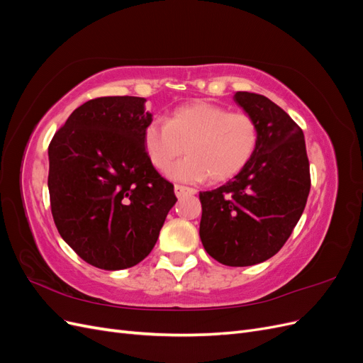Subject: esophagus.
Segmentation results:
<instances>
[{
  "label": "esophagus",
  "instance_id": "1",
  "mask_svg": "<svg viewBox=\"0 0 363 363\" xmlns=\"http://www.w3.org/2000/svg\"><path fill=\"white\" fill-rule=\"evenodd\" d=\"M174 191H175V195H177L179 199H182V196H184V195H194V194H196V189L188 188V186H183V184H175L174 186Z\"/></svg>",
  "mask_w": 363,
  "mask_h": 363
}]
</instances>
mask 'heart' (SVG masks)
I'll return each instance as SVG.
<instances>
[{
  "instance_id": "1",
  "label": "heart",
  "mask_w": 363,
  "mask_h": 363,
  "mask_svg": "<svg viewBox=\"0 0 363 363\" xmlns=\"http://www.w3.org/2000/svg\"><path fill=\"white\" fill-rule=\"evenodd\" d=\"M259 124L247 112L196 101L175 108L168 121L151 119L144 128V148L152 167L164 171L182 154L183 161L169 169L175 180L224 182L242 171L259 145Z\"/></svg>"
}]
</instances>
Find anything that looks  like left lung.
<instances>
[{"label":"left lung","mask_w":363,"mask_h":363,"mask_svg":"<svg viewBox=\"0 0 363 363\" xmlns=\"http://www.w3.org/2000/svg\"><path fill=\"white\" fill-rule=\"evenodd\" d=\"M233 100L259 124V145L247 167L213 191L200 192L204 250L227 267L272 257L289 239L311 191L303 130L269 98L236 92Z\"/></svg>","instance_id":"8db88e82"}]
</instances>
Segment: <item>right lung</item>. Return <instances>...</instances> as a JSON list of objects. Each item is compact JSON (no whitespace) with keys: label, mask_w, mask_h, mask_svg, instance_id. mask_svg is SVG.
<instances>
[{"label":"right lung","mask_w":363,"mask_h":363,"mask_svg":"<svg viewBox=\"0 0 363 363\" xmlns=\"http://www.w3.org/2000/svg\"><path fill=\"white\" fill-rule=\"evenodd\" d=\"M144 104L140 96L94 98L75 108L48 147L54 224L100 269L144 260L177 201L174 184L145 152L142 135L152 118Z\"/></svg>","instance_id":"add662e5"}]
</instances>
